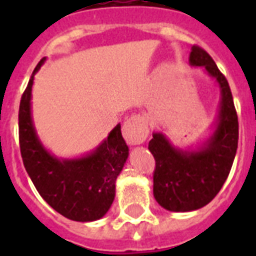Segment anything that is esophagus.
Returning a JSON list of instances; mask_svg holds the SVG:
<instances>
[{
  "label": "esophagus",
  "instance_id": "34e87169",
  "mask_svg": "<svg viewBox=\"0 0 256 256\" xmlns=\"http://www.w3.org/2000/svg\"><path fill=\"white\" fill-rule=\"evenodd\" d=\"M122 132H124V140H128V144H144L148 136V126L146 116H140V114L128 116V120H124Z\"/></svg>",
  "mask_w": 256,
  "mask_h": 256
}]
</instances>
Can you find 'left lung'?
<instances>
[{
    "instance_id": "8db88e82",
    "label": "left lung",
    "mask_w": 256,
    "mask_h": 256,
    "mask_svg": "<svg viewBox=\"0 0 256 256\" xmlns=\"http://www.w3.org/2000/svg\"><path fill=\"white\" fill-rule=\"evenodd\" d=\"M191 66H203L220 88V104L214 132L195 150L172 146L162 132H154L148 150L156 160L154 198L168 211L187 212L206 206L215 198L230 174L238 148L239 124L226 77L210 54L191 48Z\"/></svg>"
}]
</instances>
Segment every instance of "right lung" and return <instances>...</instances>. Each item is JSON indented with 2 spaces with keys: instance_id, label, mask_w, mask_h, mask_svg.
<instances>
[{
  "instance_id": "1",
  "label": "right lung",
  "mask_w": 256,
  "mask_h": 256,
  "mask_svg": "<svg viewBox=\"0 0 256 256\" xmlns=\"http://www.w3.org/2000/svg\"><path fill=\"white\" fill-rule=\"evenodd\" d=\"M42 58L22 94L18 128L20 148L28 174L42 198L65 218L92 222L108 211L116 196V180L128 156L120 124L112 128L102 144L86 156L72 160L57 158L38 138L32 118L34 74L44 65Z\"/></svg>"
}]
</instances>
